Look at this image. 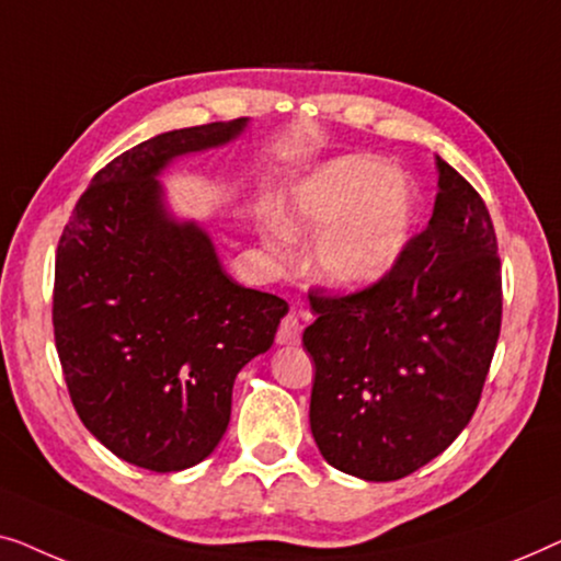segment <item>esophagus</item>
I'll return each mask as SVG.
<instances>
[{
    "instance_id": "esophagus-1",
    "label": "esophagus",
    "mask_w": 561,
    "mask_h": 561,
    "mask_svg": "<svg viewBox=\"0 0 561 561\" xmlns=\"http://www.w3.org/2000/svg\"><path fill=\"white\" fill-rule=\"evenodd\" d=\"M299 337H302V320H299V314L291 312L282 320L279 333H277V343L279 345H297Z\"/></svg>"
}]
</instances>
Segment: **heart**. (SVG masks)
<instances>
[{"label": "heart", "instance_id": "1", "mask_svg": "<svg viewBox=\"0 0 561 561\" xmlns=\"http://www.w3.org/2000/svg\"><path fill=\"white\" fill-rule=\"evenodd\" d=\"M420 201L414 187L376 157H341L291 187L284 228L318 236L314 277L335 291L374 287L404 256Z\"/></svg>", "mask_w": 561, "mask_h": 561}]
</instances>
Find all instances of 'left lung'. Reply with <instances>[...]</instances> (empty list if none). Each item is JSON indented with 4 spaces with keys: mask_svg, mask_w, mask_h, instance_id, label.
Here are the masks:
<instances>
[{
    "mask_svg": "<svg viewBox=\"0 0 561 561\" xmlns=\"http://www.w3.org/2000/svg\"><path fill=\"white\" fill-rule=\"evenodd\" d=\"M437 172L427 228L381 282L310 297L312 437L333 468L370 483L420 470L468 427L501 333L491 213L442 157Z\"/></svg>",
    "mask_w": 561,
    "mask_h": 561,
    "instance_id": "obj_1",
    "label": "left lung"
}]
</instances>
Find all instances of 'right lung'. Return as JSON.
<instances>
[{
	"mask_svg": "<svg viewBox=\"0 0 561 561\" xmlns=\"http://www.w3.org/2000/svg\"><path fill=\"white\" fill-rule=\"evenodd\" d=\"M249 119L172 129L108 162L55 256L53 328L73 407L116 457L154 472L205 460L239 370L272 348L287 302L228 277L208 228L178 218L160 175L231 145Z\"/></svg>",
	"mask_w": 561,
	"mask_h": 561,
	"instance_id": "right-lung-1",
	"label": "right lung"
}]
</instances>
